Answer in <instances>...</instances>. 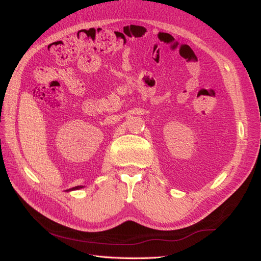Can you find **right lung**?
<instances>
[{
	"label": "right lung",
	"instance_id": "add662e5",
	"mask_svg": "<svg viewBox=\"0 0 261 261\" xmlns=\"http://www.w3.org/2000/svg\"><path fill=\"white\" fill-rule=\"evenodd\" d=\"M85 187L83 186H78V187H74V188H72V189H70L69 191H74V190H80V189H83Z\"/></svg>",
	"mask_w": 261,
	"mask_h": 261
}]
</instances>
